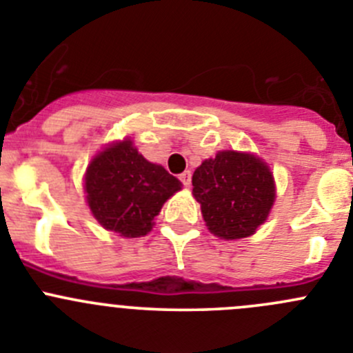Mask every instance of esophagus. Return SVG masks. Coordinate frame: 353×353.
<instances>
[{"label":"esophagus","instance_id":"esophagus-1","mask_svg":"<svg viewBox=\"0 0 353 353\" xmlns=\"http://www.w3.org/2000/svg\"><path fill=\"white\" fill-rule=\"evenodd\" d=\"M179 179L181 183H183V186L190 188V184H192V172H190V170H184V172L179 176Z\"/></svg>","mask_w":353,"mask_h":353}]
</instances>
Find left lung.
Instances as JSON below:
<instances>
[{
	"label": "left lung",
	"mask_w": 353,
	"mask_h": 353,
	"mask_svg": "<svg viewBox=\"0 0 353 353\" xmlns=\"http://www.w3.org/2000/svg\"><path fill=\"white\" fill-rule=\"evenodd\" d=\"M192 183L207 228L225 240L252 235L275 202L273 174L251 153L219 151L196 167Z\"/></svg>",
	"instance_id": "8db88e82"
}]
</instances>
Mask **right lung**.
Instances as JSON below:
<instances>
[{
    "label": "right lung",
    "instance_id": "add662e5",
    "mask_svg": "<svg viewBox=\"0 0 353 353\" xmlns=\"http://www.w3.org/2000/svg\"><path fill=\"white\" fill-rule=\"evenodd\" d=\"M83 188L101 226L136 239L151 232L161 205L181 190V181L148 161L130 139H125L92 158Z\"/></svg>",
    "mask_w": 353,
    "mask_h": 353
}]
</instances>
